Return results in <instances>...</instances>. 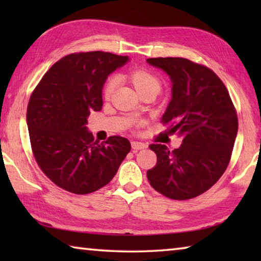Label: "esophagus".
I'll return each mask as SVG.
<instances>
[{
  "label": "esophagus",
  "instance_id": "1",
  "mask_svg": "<svg viewBox=\"0 0 261 261\" xmlns=\"http://www.w3.org/2000/svg\"><path fill=\"white\" fill-rule=\"evenodd\" d=\"M131 147H132V149H134V151L136 152V151H139V149L146 148L147 145L144 144V143H140V141H132V143H131Z\"/></svg>",
  "mask_w": 261,
  "mask_h": 261
}]
</instances>
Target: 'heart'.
Masks as SVG:
<instances>
[{
    "label": "heart",
    "instance_id": "b5f03b06",
    "mask_svg": "<svg viewBox=\"0 0 261 261\" xmlns=\"http://www.w3.org/2000/svg\"><path fill=\"white\" fill-rule=\"evenodd\" d=\"M127 77H129L131 83L134 84L136 90L139 92V94L141 92L147 91V90H154L156 92L160 91V87H161L160 79L146 69H137L135 71L130 72ZM117 83H118V78L116 76H112L107 79V82H106L103 86V96L106 99H109L110 96H112L115 88L117 86Z\"/></svg>",
    "mask_w": 261,
    "mask_h": 261
}]
</instances>
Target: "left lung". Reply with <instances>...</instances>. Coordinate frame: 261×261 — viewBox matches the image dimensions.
Here are the masks:
<instances>
[{"label": "left lung", "mask_w": 261, "mask_h": 261, "mask_svg": "<svg viewBox=\"0 0 261 261\" xmlns=\"http://www.w3.org/2000/svg\"><path fill=\"white\" fill-rule=\"evenodd\" d=\"M166 71L173 96L161 123L183 138L178 148L152 144L158 161L147 170L154 190L175 200L200 196L218 182L230 161L238 130L227 87L213 70L182 57L147 59Z\"/></svg>", "instance_id": "1"}]
</instances>
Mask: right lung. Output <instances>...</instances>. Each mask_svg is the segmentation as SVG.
<instances>
[{"instance_id": "1", "label": "right lung", "mask_w": 261, "mask_h": 261, "mask_svg": "<svg viewBox=\"0 0 261 261\" xmlns=\"http://www.w3.org/2000/svg\"><path fill=\"white\" fill-rule=\"evenodd\" d=\"M129 60L106 51H79L62 57L43 74L26 113L33 156L57 187L74 194L107 185L130 152V141L112 136L99 143L87 131V117L102 109L109 73Z\"/></svg>"}]
</instances>
